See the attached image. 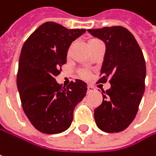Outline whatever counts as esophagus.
<instances>
[{
  "label": "esophagus",
  "instance_id": "obj_1",
  "mask_svg": "<svg viewBox=\"0 0 156 156\" xmlns=\"http://www.w3.org/2000/svg\"><path fill=\"white\" fill-rule=\"evenodd\" d=\"M87 89H88V90H87L88 93H90V92L94 91V88H93L92 86H88V88H87Z\"/></svg>",
  "mask_w": 156,
  "mask_h": 156
}]
</instances>
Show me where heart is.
<instances>
[{
    "instance_id": "obj_1",
    "label": "heart",
    "mask_w": 156,
    "mask_h": 156,
    "mask_svg": "<svg viewBox=\"0 0 156 156\" xmlns=\"http://www.w3.org/2000/svg\"><path fill=\"white\" fill-rule=\"evenodd\" d=\"M99 43H102V42H101L98 39H97V38H91V39L89 40V46H90V48H92V47H94V46L99 44ZM71 50H72V46H70V47L68 48V50H67V56H68V57L70 56ZM78 75H79V77H81L82 79H88V78L90 77V73L89 71H87V70L80 69V70L78 71Z\"/></svg>"
}]
</instances>
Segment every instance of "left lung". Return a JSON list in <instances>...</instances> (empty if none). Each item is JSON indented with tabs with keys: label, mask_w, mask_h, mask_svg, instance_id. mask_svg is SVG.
Instances as JSON below:
<instances>
[{
	"label": "left lung",
	"mask_w": 156,
	"mask_h": 156,
	"mask_svg": "<svg viewBox=\"0 0 156 156\" xmlns=\"http://www.w3.org/2000/svg\"><path fill=\"white\" fill-rule=\"evenodd\" d=\"M106 43V54L98 83L109 80L103 101L94 110L95 122L103 131L120 132L136 116L145 91L146 61L132 34L123 27L88 29Z\"/></svg>",
	"instance_id": "left-lung-1"
}]
</instances>
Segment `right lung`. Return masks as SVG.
Listing matches in <instances>:
<instances>
[{
	"label": "right lung",
	"mask_w": 156,
	"mask_h": 156,
	"mask_svg": "<svg viewBox=\"0 0 156 156\" xmlns=\"http://www.w3.org/2000/svg\"><path fill=\"white\" fill-rule=\"evenodd\" d=\"M86 32L46 22L25 41L19 56L17 90L23 110L33 126L42 133L57 134L70 127L75 106L87 92L81 80L66 88L56 82L66 63L71 43Z\"/></svg>",
	"instance_id": "1"
}]
</instances>
